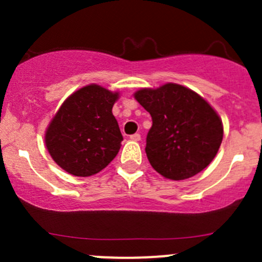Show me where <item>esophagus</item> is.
Masks as SVG:
<instances>
[{"instance_id": "34e87169", "label": "esophagus", "mask_w": 262, "mask_h": 262, "mask_svg": "<svg viewBox=\"0 0 262 262\" xmlns=\"http://www.w3.org/2000/svg\"><path fill=\"white\" fill-rule=\"evenodd\" d=\"M129 139L134 140V142H139V140H140V134H134V135L129 136Z\"/></svg>"}]
</instances>
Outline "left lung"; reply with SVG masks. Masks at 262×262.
Instances as JSON below:
<instances>
[{
    "instance_id": "left-lung-1",
    "label": "left lung",
    "mask_w": 262,
    "mask_h": 262,
    "mask_svg": "<svg viewBox=\"0 0 262 262\" xmlns=\"http://www.w3.org/2000/svg\"><path fill=\"white\" fill-rule=\"evenodd\" d=\"M134 97L152 117L145 154L157 173L174 181L186 180L214 160L223 140V124L200 94L169 82L138 90Z\"/></svg>"
}]
</instances>
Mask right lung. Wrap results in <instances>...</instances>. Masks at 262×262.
<instances>
[{
  "instance_id": "obj_1",
  "label": "right lung",
  "mask_w": 262,
  "mask_h": 262,
  "mask_svg": "<svg viewBox=\"0 0 262 262\" xmlns=\"http://www.w3.org/2000/svg\"><path fill=\"white\" fill-rule=\"evenodd\" d=\"M118 98L117 92L90 84L62 102L45 136L46 147L60 168L89 177L113 161L123 140L111 111Z\"/></svg>"
}]
</instances>
